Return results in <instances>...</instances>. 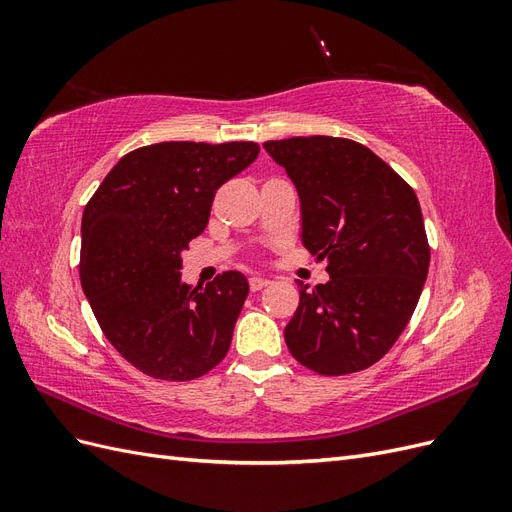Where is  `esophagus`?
I'll use <instances>...</instances> for the list:
<instances>
[{
    "mask_svg": "<svg viewBox=\"0 0 512 512\" xmlns=\"http://www.w3.org/2000/svg\"><path fill=\"white\" fill-rule=\"evenodd\" d=\"M265 286H269V280H265V277H250V288L252 292H258Z\"/></svg>",
    "mask_w": 512,
    "mask_h": 512,
    "instance_id": "34e87169",
    "label": "esophagus"
}]
</instances>
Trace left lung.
Listing matches in <instances>:
<instances>
[{"instance_id":"left-lung-1","label":"left lung","mask_w":512,"mask_h":512,"mask_svg":"<svg viewBox=\"0 0 512 512\" xmlns=\"http://www.w3.org/2000/svg\"><path fill=\"white\" fill-rule=\"evenodd\" d=\"M265 149L297 188L301 241L329 273L314 290L299 282L286 346L316 374H354L391 350L423 292L421 205L389 164L348 138L294 136Z\"/></svg>"}]
</instances>
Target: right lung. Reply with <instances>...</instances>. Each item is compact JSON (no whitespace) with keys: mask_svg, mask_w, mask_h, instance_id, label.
<instances>
[{"mask_svg":"<svg viewBox=\"0 0 512 512\" xmlns=\"http://www.w3.org/2000/svg\"><path fill=\"white\" fill-rule=\"evenodd\" d=\"M256 143L170 141L130 151L83 211L81 286L102 333L143 374L194 380L228 348L250 284L224 271L181 282V252L205 230L215 190L258 158Z\"/></svg>","mask_w":512,"mask_h":512,"instance_id":"right-lung-1","label":"right lung"}]
</instances>
